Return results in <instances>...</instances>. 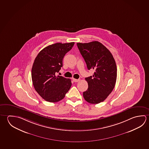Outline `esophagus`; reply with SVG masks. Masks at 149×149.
I'll use <instances>...</instances> for the list:
<instances>
[{
  "mask_svg": "<svg viewBox=\"0 0 149 149\" xmlns=\"http://www.w3.org/2000/svg\"><path fill=\"white\" fill-rule=\"evenodd\" d=\"M72 80H73L74 82H78V81H79V79H75V78H72Z\"/></svg>",
  "mask_w": 149,
  "mask_h": 149,
  "instance_id": "obj_1",
  "label": "esophagus"
}]
</instances>
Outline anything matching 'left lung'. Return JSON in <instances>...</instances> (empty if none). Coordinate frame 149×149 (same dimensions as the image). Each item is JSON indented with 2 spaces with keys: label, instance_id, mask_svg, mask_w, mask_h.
I'll list each match as a JSON object with an SVG mask.
<instances>
[{
  "label": "left lung",
  "instance_id": "obj_1",
  "mask_svg": "<svg viewBox=\"0 0 149 149\" xmlns=\"http://www.w3.org/2000/svg\"><path fill=\"white\" fill-rule=\"evenodd\" d=\"M88 70H94L93 75L85 78L88 88L83 92L87 102L97 104L104 101L115 87L117 66L109 50L98 41L77 43Z\"/></svg>",
  "mask_w": 149,
  "mask_h": 149
}]
</instances>
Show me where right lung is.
Masks as SVG:
<instances>
[{
  "label": "right lung",
  "mask_w": 149,
  "mask_h": 149,
  "mask_svg": "<svg viewBox=\"0 0 149 149\" xmlns=\"http://www.w3.org/2000/svg\"><path fill=\"white\" fill-rule=\"evenodd\" d=\"M74 43L50 45L41 50L34 60L31 71L32 83L37 93L47 102L60 101L71 88L70 79L55 74L63 66L64 56Z\"/></svg>",
  "instance_id": "1"
}]
</instances>
